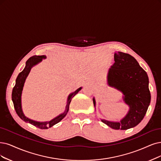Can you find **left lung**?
I'll return each mask as SVG.
<instances>
[{
  "instance_id": "1",
  "label": "left lung",
  "mask_w": 161,
  "mask_h": 161,
  "mask_svg": "<svg viewBox=\"0 0 161 161\" xmlns=\"http://www.w3.org/2000/svg\"><path fill=\"white\" fill-rule=\"evenodd\" d=\"M114 60L108 70V84L122 92L123 102L129 109L120 121L101 120L114 129L127 130L136 126L142 120L150 105L148 77L135 58L128 53L115 52ZM93 102L96 108L95 97Z\"/></svg>"
}]
</instances>
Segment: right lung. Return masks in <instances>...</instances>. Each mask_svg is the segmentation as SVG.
<instances>
[{"mask_svg": "<svg viewBox=\"0 0 161 161\" xmlns=\"http://www.w3.org/2000/svg\"><path fill=\"white\" fill-rule=\"evenodd\" d=\"M46 56H34L28 59L26 62L25 69L21 71L17 77V78L16 80V84L13 87V93H12V100H13L14 109L17 115H19V117L24 121H25L26 123H31L32 125L41 129H48L54 125H56V123H59L61 120H62L65 117V116L67 115L68 112L69 111V107L71 99H72L75 95L81 90L82 88L81 87H80L75 92L71 93L69 95L68 97L67 104H66V106H65V111L62 113V114H59L58 116L53 118V119L49 121L40 122V121H36L26 117L25 115L24 114L22 108V93L24 85H25L26 77H28L31 69L34 66V65H37L38 64H39L40 62L42 61L43 59H46Z\"/></svg>", "mask_w": 161, "mask_h": 161, "instance_id": "add662e5", "label": "right lung"}]
</instances>
